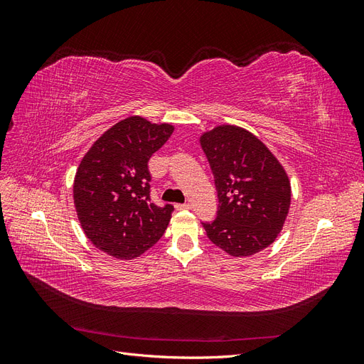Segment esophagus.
Wrapping results in <instances>:
<instances>
[{
    "instance_id": "34e87169",
    "label": "esophagus",
    "mask_w": 364,
    "mask_h": 364,
    "mask_svg": "<svg viewBox=\"0 0 364 364\" xmlns=\"http://www.w3.org/2000/svg\"><path fill=\"white\" fill-rule=\"evenodd\" d=\"M191 205L190 203H178L176 205V209H190Z\"/></svg>"
}]
</instances>
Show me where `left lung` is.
<instances>
[{"label": "left lung", "instance_id": "8db88e82", "mask_svg": "<svg viewBox=\"0 0 364 364\" xmlns=\"http://www.w3.org/2000/svg\"><path fill=\"white\" fill-rule=\"evenodd\" d=\"M218 196L217 218L202 223L228 255L250 257L269 247L287 218L291 186L281 162L249 130L222 124L200 136Z\"/></svg>", "mask_w": 364, "mask_h": 364}]
</instances>
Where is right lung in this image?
Returning a JSON list of instances; mask_svg holds the SVG:
<instances>
[{
	"mask_svg": "<svg viewBox=\"0 0 364 364\" xmlns=\"http://www.w3.org/2000/svg\"><path fill=\"white\" fill-rule=\"evenodd\" d=\"M173 124L134 115L118 121L86 151L73 194L85 235L107 255L134 259L167 229L173 206L150 202L149 159L173 134Z\"/></svg>",
	"mask_w": 364,
	"mask_h": 364,
	"instance_id": "1",
	"label": "right lung"
}]
</instances>
